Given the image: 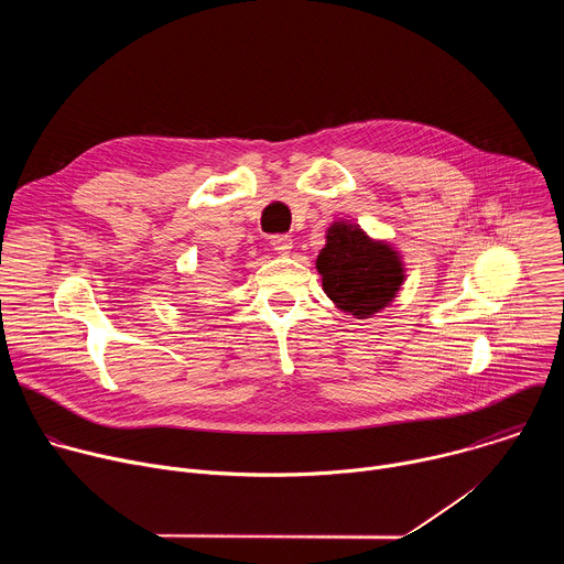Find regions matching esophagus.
Wrapping results in <instances>:
<instances>
[{"mask_svg": "<svg viewBox=\"0 0 564 564\" xmlns=\"http://www.w3.org/2000/svg\"><path fill=\"white\" fill-rule=\"evenodd\" d=\"M292 236H288V234H276V236H272V248L279 252V254H290V250H292Z\"/></svg>", "mask_w": 564, "mask_h": 564, "instance_id": "esophagus-1", "label": "esophagus"}]
</instances>
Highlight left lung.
Instances as JSON below:
<instances>
[{"label": "left lung", "mask_w": 564, "mask_h": 564, "mask_svg": "<svg viewBox=\"0 0 564 564\" xmlns=\"http://www.w3.org/2000/svg\"><path fill=\"white\" fill-rule=\"evenodd\" d=\"M316 272L330 301L355 318H370L388 307L406 281L399 252L350 220L328 227L326 248L316 257Z\"/></svg>", "instance_id": "left-lung-1"}]
</instances>
